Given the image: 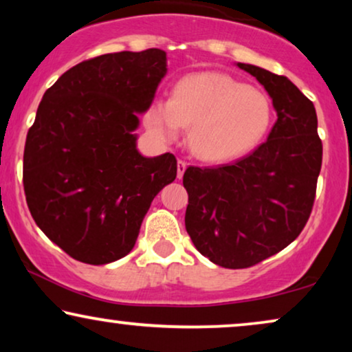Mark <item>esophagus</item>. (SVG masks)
<instances>
[{
  "instance_id": "esophagus-1",
  "label": "esophagus",
  "mask_w": 352,
  "mask_h": 352,
  "mask_svg": "<svg viewBox=\"0 0 352 352\" xmlns=\"http://www.w3.org/2000/svg\"><path fill=\"white\" fill-rule=\"evenodd\" d=\"M186 168H187V163L184 160H177V177H179V179L184 176Z\"/></svg>"
}]
</instances>
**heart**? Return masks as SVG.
<instances>
[{"label": "heart", "instance_id": "1", "mask_svg": "<svg viewBox=\"0 0 352 352\" xmlns=\"http://www.w3.org/2000/svg\"><path fill=\"white\" fill-rule=\"evenodd\" d=\"M148 126L175 141L192 124L189 142L204 160L223 162L256 147L272 123V104L263 91L219 72L182 76L173 98L153 100Z\"/></svg>", "mask_w": 352, "mask_h": 352}]
</instances>
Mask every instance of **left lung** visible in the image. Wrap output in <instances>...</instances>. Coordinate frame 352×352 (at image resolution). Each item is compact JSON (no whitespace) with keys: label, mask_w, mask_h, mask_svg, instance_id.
Instances as JSON below:
<instances>
[{"label":"left lung","mask_w":352,"mask_h":352,"mask_svg":"<svg viewBox=\"0 0 352 352\" xmlns=\"http://www.w3.org/2000/svg\"><path fill=\"white\" fill-rule=\"evenodd\" d=\"M272 99L277 122L247 157L214 168L189 166L186 230L195 248L221 267L258 264L288 247L309 219L322 166L314 104L287 76L235 64Z\"/></svg>","instance_id":"left-lung-1"}]
</instances>
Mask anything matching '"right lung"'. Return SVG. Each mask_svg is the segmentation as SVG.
Wrapping results in <instances>:
<instances>
[{
    "label": "right lung",
    "instance_id": "right-lung-1",
    "mask_svg": "<svg viewBox=\"0 0 352 352\" xmlns=\"http://www.w3.org/2000/svg\"><path fill=\"white\" fill-rule=\"evenodd\" d=\"M166 67L157 47L94 57L60 75L38 105L23 151L27 205L76 261L126 256L152 200L176 179L175 155L144 157L134 133Z\"/></svg>",
    "mask_w": 352,
    "mask_h": 352
}]
</instances>
